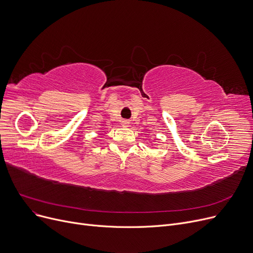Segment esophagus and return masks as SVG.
<instances>
[{
    "mask_svg": "<svg viewBox=\"0 0 253 253\" xmlns=\"http://www.w3.org/2000/svg\"><path fill=\"white\" fill-rule=\"evenodd\" d=\"M122 125H123L124 127H128V126H129V122H128V121H123V122H122Z\"/></svg>",
    "mask_w": 253,
    "mask_h": 253,
    "instance_id": "1",
    "label": "esophagus"
}]
</instances>
